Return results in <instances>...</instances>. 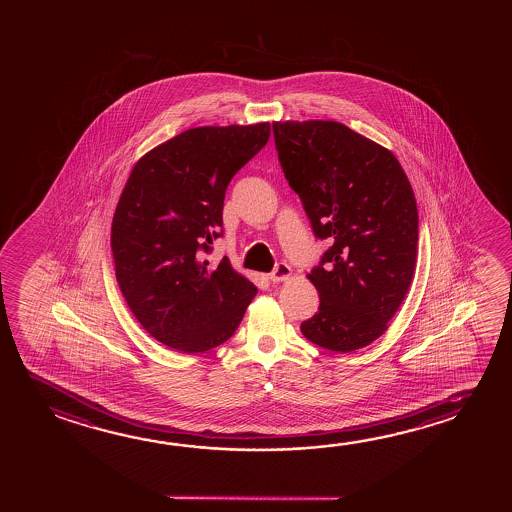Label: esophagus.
Here are the masks:
<instances>
[{"instance_id":"obj_1","label":"esophagus","mask_w":512,"mask_h":512,"mask_svg":"<svg viewBox=\"0 0 512 512\" xmlns=\"http://www.w3.org/2000/svg\"><path fill=\"white\" fill-rule=\"evenodd\" d=\"M293 275V269L289 264H285V262H280L275 266V269L269 273V280L271 282H284V280H289Z\"/></svg>"}]
</instances>
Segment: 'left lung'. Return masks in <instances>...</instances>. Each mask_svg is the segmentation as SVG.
<instances>
[{"label":"left lung","mask_w":512,"mask_h":512,"mask_svg":"<svg viewBox=\"0 0 512 512\" xmlns=\"http://www.w3.org/2000/svg\"><path fill=\"white\" fill-rule=\"evenodd\" d=\"M278 160L319 239L334 244L307 278L319 309L310 343L355 352L387 330L411 287L418 207L393 151L337 121H275Z\"/></svg>","instance_id":"1"}]
</instances>
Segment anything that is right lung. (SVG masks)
Instances as JSON below:
<instances>
[{"label": "right lung", "mask_w": 512, "mask_h": 512, "mask_svg": "<svg viewBox=\"0 0 512 512\" xmlns=\"http://www.w3.org/2000/svg\"><path fill=\"white\" fill-rule=\"evenodd\" d=\"M271 134L269 123L198 126L137 160L112 219V255L141 327L176 352L234 336L257 287L227 257L203 259L221 235L230 180Z\"/></svg>", "instance_id": "right-lung-1"}]
</instances>
